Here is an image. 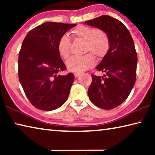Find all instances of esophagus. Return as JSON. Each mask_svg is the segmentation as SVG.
Returning <instances> with one entry per match:
<instances>
[{"mask_svg": "<svg viewBox=\"0 0 155 155\" xmlns=\"http://www.w3.org/2000/svg\"><path fill=\"white\" fill-rule=\"evenodd\" d=\"M81 74L80 72H76V73H74V77L77 78V77H78V76H80Z\"/></svg>", "mask_w": 155, "mask_h": 155, "instance_id": "1", "label": "esophagus"}]
</instances>
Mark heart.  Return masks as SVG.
I'll use <instances>...</instances> for the list:
<instances>
[{
    "instance_id": "heart-1",
    "label": "heart",
    "mask_w": 155,
    "mask_h": 155,
    "mask_svg": "<svg viewBox=\"0 0 155 155\" xmlns=\"http://www.w3.org/2000/svg\"><path fill=\"white\" fill-rule=\"evenodd\" d=\"M73 37L86 42V52L102 58L108 52L110 42L107 34L103 31L85 25H79L72 31ZM71 41L66 35H62L57 44V51L63 59H66L70 54ZM96 63L92 54H87L83 57H72L66 61V68L70 72H81L92 68Z\"/></svg>"
}]
</instances>
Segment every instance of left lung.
<instances>
[{
	"instance_id": "obj_1",
	"label": "left lung",
	"mask_w": 155,
	"mask_h": 155,
	"mask_svg": "<svg viewBox=\"0 0 155 155\" xmlns=\"http://www.w3.org/2000/svg\"><path fill=\"white\" fill-rule=\"evenodd\" d=\"M85 23L103 31L110 42L108 52L96 68L104 74H91L89 98L99 108L112 109L124 103L135 85L137 55L134 41L124 25L109 15Z\"/></svg>"
}]
</instances>
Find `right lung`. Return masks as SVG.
I'll use <instances>...</instances> for the list:
<instances>
[{"instance_id": "right-lung-1", "label": "right lung", "mask_w": 155, "mask_h": 155, "mask_svg": "<svg viewBox=\"0 0 155 155\" xmlns=\"http://www.w3.org/2000/svg\"><path fill=\"white\" fill-rule=\"evenodd\" d=\"M76 25L47 22L33 28L23 41L18 57V77L35 108L52 111L68 100L74 75L66 70L57 51L59 38Z\"/></svg>"}]
</instances>
